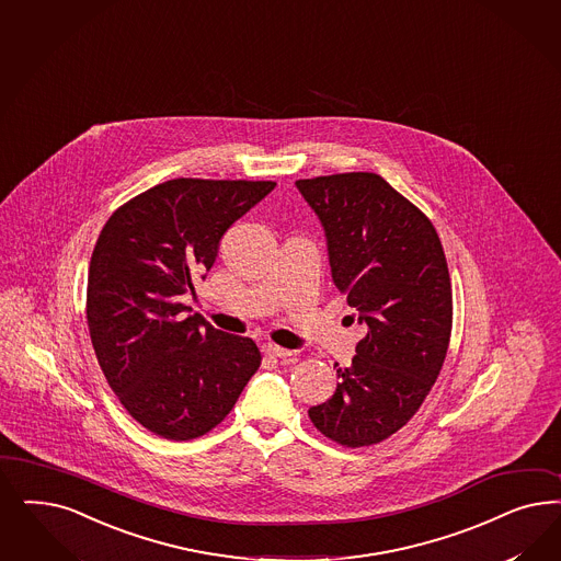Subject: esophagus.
<instances>
[{
	"label": "esophagus",
	"mask_w": 561,
	"mask_h": 561,
	"mask_svg": "<svg viewBox=\"0 0 561 561\" xmlns=\"http://www.w3.org/2000/svg\"><path fill=\"white\" fill-rule=\"evenodd\" d=\"M262 351H264V355H268V357H278V359H285V357H290V355H293V351H289V348H283V346L272 343L264 344V346H262Z\"/></svg>",
	"instance_id": "esophagus-1"
}]
</instances>
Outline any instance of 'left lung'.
<instances>
[{"instance_id":"left-lung-1","label":"left lung","mask_w":561,"mask_h":561,"mask_svg":"<svg viewBox=\"0 0 561 561\" xmlns=\"http://www.w3.org/2000/svg\"><path fill=\"white\" fill-rule=\"evenodd\" d=\"M324 227L336 289L367 334L309 419L346 448L380 444L415 415L446 359L453 285L432 220L376 173L295 181Z\"/></svg>"}]
</instances>
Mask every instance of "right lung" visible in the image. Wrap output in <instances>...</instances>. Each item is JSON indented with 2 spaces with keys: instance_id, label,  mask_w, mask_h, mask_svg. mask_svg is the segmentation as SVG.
<instances>
[{
  "instance_id": "obj_1",
  "label": "right lung",
  "mask_w": 561,
  "mask_h": 561,
  "mask_svg": "<svg viewBox=\"0 0 561 561\" xmlns=\"http://www.w3.org/2000/svg\"><path fill=\"white\" fill-rule=\"evenodd\" d=\"M274 181H164L108 217L92 250L87 320L111 390L164 439L208 434L262 355L252 339L190 316L181 295L217 260L220 237Z\"/></svg>"
}]
</instances>
